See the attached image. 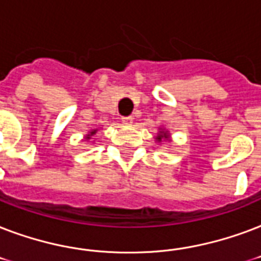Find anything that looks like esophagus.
Instances as JSON below:
<instances>
[{"instance_id":"34e87169","label":"esophagus","mask_w":261,"mask_h":261,"mask_svg":"<svg viewBox=\"0 0 261 261\" xmlns=\"http://www.w3.org/2000/svg\"><path fill=\"white\" fill-rule=\"evenodd\" d=\"M121 121H122V124L130 125L133 122V118L130 116H129V117H122V118H121Z\"/></svg>"}]
</instances>
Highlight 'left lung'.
<instances>
[{"label": "left lung", "instance_id": "8db88e82", "mask_svg": "<svg viewBox=\"0 0 261 261\" xmlns=\"http://www.w3.org/2000/svg\"><path fill=\"white\" fill-rule=\"evenodd\" d=\"M156 140H158L159 141V143H161V141H163V140H169V136H167V135H166V133H165V132H163V130H162V132H161V133H159V135H158V137H156Z\"/></svg>", "mask_w": 261, "mask_h": 261}]
</instances>
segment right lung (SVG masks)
Instances as JSON below:
<instances>
[{
  "instance_id": "right-lung-1",
  "label": "right lung",
  "mask_w": 261,
  "mask_h": 261,
  "mask_svg": "<svg viewBox=\"0 0 261 261\" xmlns=\"http://www.w3.org/2000/svg\"><path fill=\"white\" fill-rule=\"evenodd\" d=\"M95 132H96V130H92V132H91V135H87L86 139H91L90 136H92V135H95Z\"/></svg>"
}]
</instances>
